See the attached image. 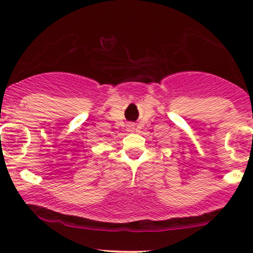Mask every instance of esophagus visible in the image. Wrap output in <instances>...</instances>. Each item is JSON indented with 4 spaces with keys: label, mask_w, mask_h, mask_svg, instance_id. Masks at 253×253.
<instances>
[{
    "label": "esophagus",
    "mask_w": 253,
    "mask_h": 253,
    "mask_svg": "<svg viewBox=\"0 0 253 253\" xmlns=\"http://www.w3.org/2000/svg\"><path fill=\"white\" fill-rule=\"evenodd\" d=\"M128 128H129L130 130H133V129H135V125L134 124H129V125H128Z\"/></svg>",
    "instance_id": "obj_1"
}]
</instances>
